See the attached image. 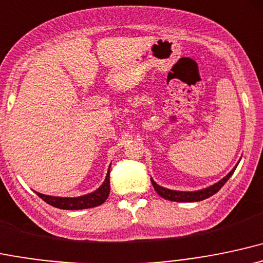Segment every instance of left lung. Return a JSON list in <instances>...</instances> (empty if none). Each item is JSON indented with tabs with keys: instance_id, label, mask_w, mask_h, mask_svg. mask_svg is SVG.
<instances>
[{
	"instance_id": "1",
	"label": "left lung",
	"mask_w": 263,
	"mask_h": 263,
	"mask_svg": "<svg viewBox=\"0 0 263 263\" xmlns=\"http://www.w3.org/2000/svg\"><path fill=\"white\" fill-rule=\"evenodd\" d=\"M236 169V167H235ZM234 170H231L229 173V175H226L225 178L222 180H220L217 184L212 185V186L208 187V189H203V190H200V191H193V193H189V191H175V190H169V189H165V187H161L159 186L156 182H154V180H152L153 182V186H154L155 191L159 194L161 197H164V199L166 200H170V201H178V202H194V201H201V200H205L208 199V197H210L214 195V194H216L217 191L220 190L221 187L225 185V182L227 180L230 179V176L234 174Z\"/></svg>"
}]
</instances>
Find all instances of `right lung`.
<instances>
[{
  "mask_svg": "<svg viewBox=\"0 0 263 263\" xmlns=\"http://www.w3.org/2000/svg\"><path fill=\"white\" fill-rule=\"evenodd\" d=\"M109 173H110V169H109L107 178H105V181L103 182L102 186L94 193L88 194V195L79 197H57L43 195V194L40 193H37V195L49 205L58 209H63V210H82V209L96 208V206L102 205L109 196V191H110V176H109Z\"/></svg>",
  "mask_w": 263,
  "mask_h": 263,
  "instance_id": "1",
  "label": "right lung"
}]
</instances>
